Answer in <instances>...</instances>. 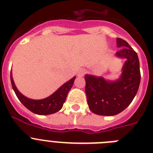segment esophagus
Listing matches in <instances>:
<instances>
[{
	"label": "esophagus",
	"mask_w": 153,
	"mask_h": 153,
	"mask_svg": "<svg viewBox=\"0 0 153 153\" xmlns=\"http://www.w3.org/2000/svg\"><path fill=\"white\" fill-rule=\"evenodd\" d=\"M86 73V70H84V69H81V70H79V72H78L77 74V76H79V77H82V76H83L85 75V74Z\"/></svg>",
	"instance_id": "34e87169"
}]
</instances>
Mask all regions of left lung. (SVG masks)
Returning <instances> with one entry per match:
<instances>
[{"instance_id":"obj_1","label":"left lung","mask_w":153,"mask_h":153,"mask_svg":"<svg viewBox=\"0 0 153 153\" xmlns=\"http://www.w3.org/2000/svg\"><path fill=\"white\" fill-rule=\"evenodd\" d=\"M116 53L119 58L126 59L120 78L108 80L102 76L85 75L87 103L93 113L100 116L119 114L132 102L140 83V61L138 55L126 40L117 38Z\"/></svg>"}]
</instances>
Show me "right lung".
I'll return each mask as SVG.
<instances>
[{"instance_id": "add662e5", "label": "right lung", "mask_w": 153, "mask_h": 153, "mask_svg": "<svg viewBox=\"0 0 153 153\" xmlns=\"http://www.w3.org/2000/svg\"><path fill=\"white\" fill-rule=\"evenodd\" d=\"M76 76H74L72 79L67 81V83L62 85L52 95L47 98L42 99V100H32L23 95L22 93H20V91L17 90L13 82L12 73L10 72V81H11L12 87H13V91L15 92L16 96L19 99V100L21 101L23 105L27 108L30 111L37 115H50L60 110L63 107V105L66 100L69 91L72 88Z\"/></svg>"}]
</instances>
